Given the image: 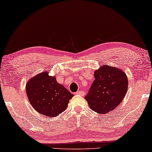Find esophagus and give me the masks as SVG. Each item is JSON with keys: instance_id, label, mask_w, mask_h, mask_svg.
I'll use <instances>...</instances> for the list:
<instances>
[{"instance_id": "esophagus-1", "label": "esophagus", "mask_w": 152, "mask_h": 152, "mask_svg": "<svg viewBox=\"0 0 152 152\" xmlns=\"http://www.w3.org/2000/svg\"><path fill=\"white\" fill-rule=\"evenodd\" d=\"M75 94H77V95H79V96H84V92L83 91H81V90H79V91H77V92L75 93Z\"/></svg>"}]
</instances>
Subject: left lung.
I'll return each instance as SVG.
<instances>
[{"mask_svg":"<svg viewBox=\"0 0 152 152\" xmlns=\"http://www.w3.org/2000/svg\"><path fill=\"white\" fill-rule=\"evenodd\" d=\"M94 77L85 99L97 113H110L121 103L127 91L126 74L115 67L104 65L95 71Z\"/></svg>","mask_w":152,"mask_h":152,"instance_id":"1","label":"left lung"}]
</instances>
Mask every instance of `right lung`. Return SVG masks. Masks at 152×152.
<instances>
[{
	"label": "right lung",
	"mask_w": 152,
	"mask_h": 152,
	"mask_svg": "<svg viewBox=\"0 0 152 152\" xmlns=\"http://www.w3.org/2000/svg\"><path fill=\"white\" fill-rule=\"evenodd\" d=\"M26 93L31 106L42 115L55 116L66 110L73 95L63 86L57 83L54 77L42 72L29 79Z\"/></svg>",
	"instance_id": "add662e5"
}]
</instances>
